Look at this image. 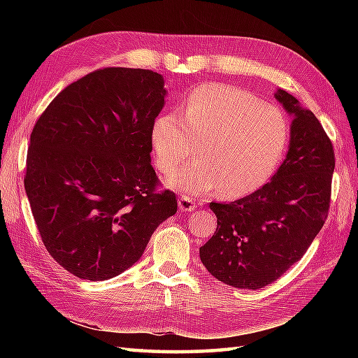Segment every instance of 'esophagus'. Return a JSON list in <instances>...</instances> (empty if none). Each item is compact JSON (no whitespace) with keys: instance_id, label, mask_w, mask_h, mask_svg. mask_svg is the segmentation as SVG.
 Returning a JSON list of instances; mask_svg holds the SVG:
<instances>
[{"instance_id":"obj_1","label":"esophagus","mask_w":358,"mask_h":358,"mask_svg":"<svg viewBox=\"0 0 358 358\" xmlns=\"http://www.w3.org/2000/svg\"><path fill=\"white\" fill-rule=\"evenodd\" d=\"M178 208L183 212H191L196 208V204H195V200L189 199V196H181V199L178 200Z\"/></svg>"}]
</instances>
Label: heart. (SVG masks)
I'll return each instance as SVG.
<instances>
[{"label":"heart","mask_w":358,"mask_h":358,"mask_svg":"<svg viewBox=\"0 0 358 358\" xmlns=\"http://www.w3.org/2000/svg\"><path fill=\"white\" fill-rule=\"evenodd\" d=\"M199 144L196 158L173 172L167 183L187 195L220 187L227 199L257 191L275 172L287 144V123L275 106L224 85L195 89L183 112L159 115L152 146L159 171L172 172Z\"/></svg>","instance_id":"obj_1"}]
</instances>
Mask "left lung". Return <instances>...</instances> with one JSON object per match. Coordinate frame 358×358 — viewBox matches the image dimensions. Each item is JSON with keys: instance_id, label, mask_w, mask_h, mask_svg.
I'll list each match as a JSON object with an SVG mask.
<instances>
[{"instance_id": "1", "label": "left lung", "mask_w": 358, "mask_h": 358, "mask_svg": "<svg viewBox=\"0 0 358 358\" xmlns=\"http://www.w3.org/2000/svg\"><path fill=\"white\" fill-rule=\"evenodd\" d=\"M277 101L292 115L285 162L269 183L232 203H210L217 231L200 258L217 280L260 289L278 280L305 255L324 224L336 157L313 112L278 89Z\"/></svg>"}]
</instances>
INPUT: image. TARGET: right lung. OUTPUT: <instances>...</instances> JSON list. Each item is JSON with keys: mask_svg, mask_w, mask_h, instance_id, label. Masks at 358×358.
Masks as SVG:
<instances>
[{"mask_svg": "<svg viewBox=\"0 0 358 358\" xmlns=\"http://www.w3.org/2000/svg\"><path fill=\"white\" fill-rule=\"evenodd\" d=\"M163 75L104 67L63 89L30 134L24 187L48 252L75 277L108 280L140 260L177 212L157 191L152 126Z\"/></svg>", "mask_w": 358, "mask_h": 358, "instance_id": "add662e5", "label": "right lung"}]
</instances>
